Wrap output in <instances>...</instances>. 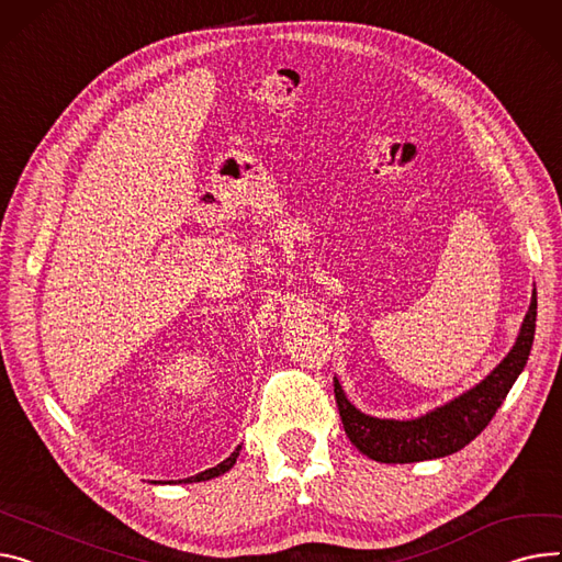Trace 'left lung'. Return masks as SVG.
<instances>
[{"mask_svg":"<svg viewBox=\"0 0 562 562\" xmlns=\"http://www.w3.org/2000/svg\"><path fill=\"white\" fill-rule=\"evenodd\" d=\"M538 316V295L531 293L529 312L521 321L510 352L479 384L445 402L427 414L408 420L375 418L359 411L334 378V395L339 404L344 429L361 454L380 463H418L450 457L474 440L506 400L519 372L525 370Z\"/></svg>","mask_w":562,"mask_h":562,"instance_id":"obj_1","label":"left lung"}]
</instances>
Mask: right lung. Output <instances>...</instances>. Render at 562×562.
<instances>
[{"label": "right lung", "mask_w": 562, "mask_h": 562, "mask_svg": "<svg viewBox=\"0 0 562 562\" xmlns=\"http://www.w3.org/2000/svg\"><path fill=\"white\" fill-rule=\"evenodd\" d=\"M239 452H241V445L237 447V450L226 459V461H221L218 465H214V468H210V470H205V472H199V474H194V476H187V479H180L178 483H196V481H210V479H214V476H221V474H226L235 463H237V457H239ZM167 483V481H165ZM169 483H173V481H169Z\"/></svg>", "instance_id": "1"}]
</instances>
